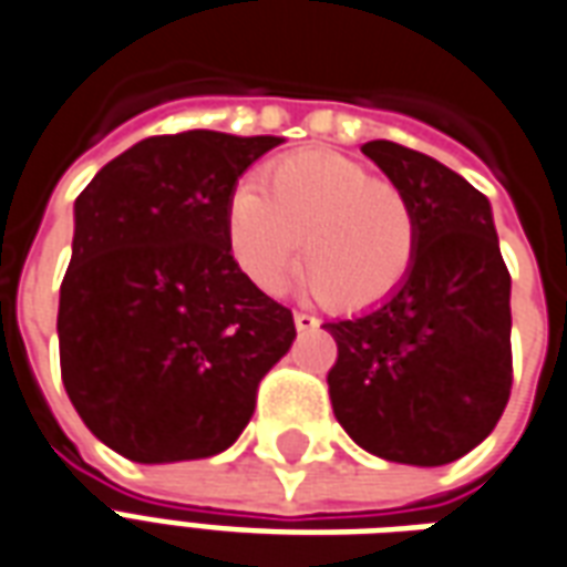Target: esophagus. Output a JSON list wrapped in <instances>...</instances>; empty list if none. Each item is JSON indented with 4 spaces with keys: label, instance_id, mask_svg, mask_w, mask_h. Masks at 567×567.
I'll list each match as a JSON object with an SVG mask.
<instances>
[{
    "label": "esophagus",
    "instance_id": "obj_1",
    "mask_svg": "<svg viewBox=\"0 0 567 567\" xmlns=\"http://www.w3.org/2000/svg\"><path fill=\"white\" fill-rule=\"evenodd\" d=\"M292 320H296V329H299V332H313V329L320 326V320H317L313 313H305V311H296Z\"/></svg>",
    "mask_w": 567,
    "mask_h": 567
}]
</instances>
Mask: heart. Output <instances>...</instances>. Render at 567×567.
<instances>
[{"instance_id":"obj_1","label":"heart","mask_w":567,"mask_h":567,"mask_svg":"<svg viewBox=\"0 0 567 567\" xmlns=\"http://www.w3.org/2000/svg\"><path fill=\"white\" fill-rule=\"evenodd\" d=\"M226 241L235 266L262 292H280L301 250L308 287L334 311L392 299L416 262L420 223L402 189L332 151L280 156L262 187L229 198Z\"/></svg>"}]
</instances>
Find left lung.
<instances>
[{
  "instance_id": "8db88e82",
  "label": "left lung",
  "mask_w": 567,
  "mask_h": 567,
  "mask_svg": "<svg viewBox=\"0 0 567 567\" xmlns=\"http://www.w3.org/2000/svg\"><path fill=\"white\" fill-rule=\"evenodd\" d=\"M362 153L411 198L420 247L392 299L323 326L338 344L332 411L374 456L447 465L493 432L511 399V271L481 189L395 142Z\"/></svg>"
}]
</instances>
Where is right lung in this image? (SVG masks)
<instances>
[{"label": "right lung", "instance_id": "obj_1", "mask_svg": "<svg viewBox=\"0 0 567 567\" xmlns=\"http://www.w3.org/2000/svg\"><path fill=\"white\" fill-rule=\"evenodd\" d=\"M275 135L189 130L144 138L74 198L60 287V371L86 429L132 462L233 447L296 338L292 311L235 266V181Z\"/></svg>", "mask_w": 567, "mask_h": 567}]
</instances>
